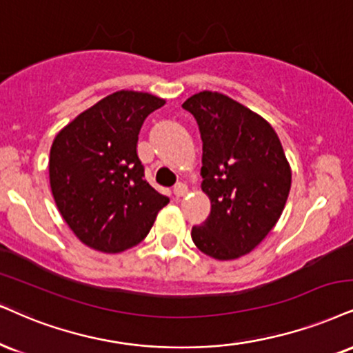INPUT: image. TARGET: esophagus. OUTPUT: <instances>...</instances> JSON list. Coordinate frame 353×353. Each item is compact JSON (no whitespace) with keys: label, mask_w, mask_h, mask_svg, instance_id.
Wrapping results in <instances>:
<instances>
[{"label":"esophagus","mask_w":353,"mask_h":353,"mask_svg":"<svg viewBox=\"0 0 353 353\" xmlns=\"http://www.w3.org/2000/svg\"><path fill=\"white\" fill-rule=\"evenodd\" d=\"M173 193H175V196H178V198L185 196V194L188 193V186H186L185 183H176L175 186H173Z\"/></svg>","instance_id":"34e87169"}]
</instances>
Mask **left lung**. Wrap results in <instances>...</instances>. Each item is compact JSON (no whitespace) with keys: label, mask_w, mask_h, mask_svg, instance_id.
Here are the masks:
<instances>
[{"label":"left lung","mask_w":353,"mask_h":353,"mask_svg":"<svg viewBox=\"0 0 353 353\" xmlns=\"http://www.w3.org/2000/svg\"><path fill=\"white\" fill-rule=\"evenodd\" d=\"M203 141L201 188L211 212L193 225L203 254L234 260L267 237L288 199L291 168L281 142L262 116L217 91H201L183 103Z\"/></svg>","instance_id":"left-lung-1"}]
</instances>
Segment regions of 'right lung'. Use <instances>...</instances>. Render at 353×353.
Masks as SVG:
<instances>
[{
    "label": "right lung",
    "mask_w": 353,
    "mask_h": 353,
    "mask_svg": "<svg viewBox=\"0 0 353 353\" xmlns=\"http://www.w3.org/2000/svg\"><path fill=\"white\" fill-rule=\"evenodd\" d=\"M165 99L116 91L77 116L50 147V188L60 214L85 245L104 254L143 241L170 199L143 178L137 155L145 117Z\"/></svg>",
    "instance_id": "right-lung-1"
}]
</instances>
